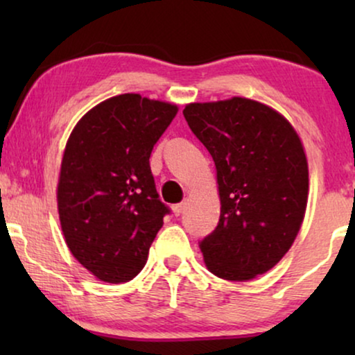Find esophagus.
I'll return each mask as SVG.
<instances>
[{"mask_svg": "<svg viewBox=\"0 0 355 355\" xmlns=\"http://www.w3.org/2000/svg\"><path fill=\"white\" fill-rule=\"evenodd\" d=\"M186 208H187V202L176 203V205L173 207V213H174V216H181L182 213H184V210H186Z\"/></svg>", "mask_w": 355, "mask_h": 355, "instance_id": "obj_1", "label": "esophagus"}]
</instances>
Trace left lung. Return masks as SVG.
Returning <instances> with one entry per match:
<instances>
[{
	"label": "left lung",
	"mask_w": 355,
	"mask_h": 355,
	"mask_svg": "<svg viewBox=\"0 0 355 355\" xmlns=\"http://www.w3.org/2000/svg\"><path fill=\"white\" fill-rule=\"evenodd\" d=\"M216 166L220 221L198 242L208 270L247 281L273 268L302 225L309 166L288 121L270 106L234 96L182 111Z\"/></svg>",
	"instance_id": "8db88e82"
}]
</instances>
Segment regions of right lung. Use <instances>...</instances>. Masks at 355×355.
Returning a JSON list of instances; mask_svg holds the SVG:
<instances>
[{
    "label": "right lung",
    "instance_id": "obj_1",
    "mask_svg": "<svg viewBox=\"0 0 355 355\" xmlns=\"http://www.w3.org/2000/svg\"><path fill=\"white\" fill-rule=\"evenodd\" d=\"M178 106L124 94L82 118L66 144L58 210L66 244L105 283H125L145 266L169 208L150 169L153 145Z\"/></svg>",
    "mask_w": 355,
    "mask_h": 355
}]
</instances>
